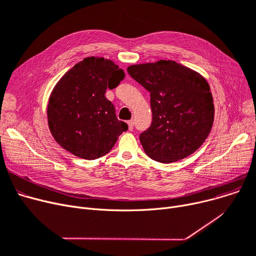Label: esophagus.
<instances>
[{
	"label": "esophagus",
	"mask_w": 256,
	"mask_h": 256,
	"mask_svg": "<svg viewBox=\"0 0 256 256\" xmlns=\"http://www.w3.org/2000/svg\"><path fill=\"white\" fill-rule=\"evenodd\" d=\"M128 130H134V121H132V120L128 121Z\"/></svg>",
	"instance_id": "obj_1"
}]
</instances>
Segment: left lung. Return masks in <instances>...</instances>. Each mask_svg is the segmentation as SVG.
<instances>
[{"instance_id":"8db88e82","label":"left lung","mask_w":256,"mask_h":256,"mask_svg":"<svg viewBox=\"0 0 256 256\" xmlns=\"http://www.w3.org/2000/svg\"><path fill=\"white\" fill-rule=\"evenodd\" d=\"M128 72L150 92L152 122L140 135L145 154L156 162L169 164L195 152L214 122L208 80L172 60L130 65Z\"/></svg>"}]
</instances>
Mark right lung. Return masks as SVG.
Instances as JSON below:
<instances>
[{
  "instance_id": "add662e5",
  "label": "right lung",
  "mask_w": 256,
  "mask_h": 256,
  "mask_svg": "<svg viewBox=\"0 0 256 256\" xmlns=\"http://www.w3.org/2000/svg\"><path fill=\"white\" fill-rule=\"evenodd\" d=\"M124 78V70L112 60L88 57L58 80L46 113L52 136L62 148L85 160L98 158L112 150L128 124L117 119L104 93Z\"/></svg>"
}]
</instances>
